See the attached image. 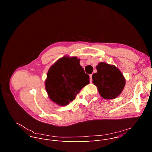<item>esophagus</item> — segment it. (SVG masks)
<instances>
[{"mask_svg":"<svg viewBox=\"0 0 152 152\" xmlns=\"http://www.w3.org/2000/svg\"><path fill=\"white\" fill-rule=\"evenodd\" d=\"M92 76H93V74H91V75H90V82H91L92 80H93V79H92Z\"/></svg>","mask_w":152,"mask_h":152,"instance_id":"obj_1","label":"esophagus"}]
</instances>
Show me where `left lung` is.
Wrapping results in <instances>:
<instances>
[{"label":"left lung","instance_id":"left-lung-1","mask_svg":"<svg viewBox=\"0 0 152 152\" xmlns=\"http://www.w3.org/2000/svg\"><path fill=\"white\" fill-rule=\"evenodd\" d=\"M96 69L97 72L93 75L92 79L100 95L104 99H115L126 84L123 74L115 66L105 62H100Z\"/></svg>","mask_w":152,"mask_h":152}]
</instances>
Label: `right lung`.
Instances as JSON below:
<instances>
[{
	"instance_id": "right-lung-1",
	"label": "right lung",
	"mask_w": 152,
	"mask_h": 152,
	"mask_svg": "<svg viewBox=\"0 0 152 152\" xmlns=\"http://www.w3.org/2000/svg\"><path fill=\"white\" fill-rule=\"evenodd\" d=\"M77 57L64 56L49 69L45 81L50 99L59 106L67 105L90 83V76L84 72Z\"/></svg>"
}]
</instances>
